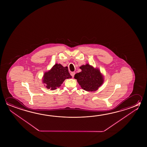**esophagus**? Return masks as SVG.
<instances>
[{
	"mask_svg": "<svg viewBox=\"0 0 147 147\" xmlns=\"http://www.w3.org/2000/svg\"><path fill=\"white\" fill-rule=\"evenodd\" d=\"M75 74V72H72L71 73V75L72 76V77H74Z\"/></svg>",
	"mask_w": 147,
	"mask_h": 147,
	"instance_id": "1",
	"label": "esophagus"
}]
</instances>
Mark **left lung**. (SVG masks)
Masks as SVG:
<instances>
[{
    "label": "left lung",
    "instance_id": "left-lung-1",
    "mask_svg": "<svg viewBox=\"0 0 147 147\" xmlns=\"http://www.w3.org/2000/svg\"><path fill=\"white\" fill-rule=\"evenodd\" d=\"M82 72L75 75L74 78L84 89L87 91H95L102 84L104 78L100 71L94 69L89 64L80 67Z\"/></svg>",
    "mask_w": 147,
    "mask_h": 147
}]
</instances>
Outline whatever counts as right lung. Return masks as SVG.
I'll return each mask as SVG.
<instances>
[{"instance_id": "obj_1", "label": "right lung", "mask_w": 147, "mask_h": 147, "mask_svg": "<svg viewBox=\"0 0 147 147\" xmlns=\"http://www.w3.org/2000/svg\"><path fill=\"white\" fill-rule=\"evenodd\" d=\"M71 77L67 67H63L61 65L56 63L51 70L45 73L43 82L46 84L47 88L54 90L60 87L65 79Z\"/></svg>"}]
</instances>
